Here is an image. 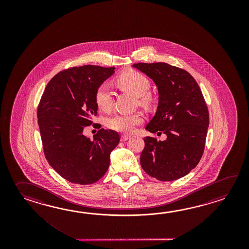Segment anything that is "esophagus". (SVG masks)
<instances>
[{"mask_svg": "<svg viewBox=\"0 0 249 249\" xmlns=\"http://www.w3.org/2000/svg\"><path fill=\"white\" fill-rule=\"evenodd\" d=\"M131 138V136L130 135H127V134H124V135H122L121 136V142H125V141H127L128 139H130Z\"/></svg>", "mask_w": 249, "mask_h": 249, "instance_id": "obj_1", "label": "esophagus"}]
</instances>
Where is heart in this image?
Segmentation results:
<instances>
[{
  "instance_id": "1",
  "label": "heart",
  "mask_w": 249,
  "mask_h": 249,
  "mask_svg": "<svg viewBox=\"0 0 249 249\" xmlns=\"http://www.w3.org/2000/svg\"><path fill=\"white\" fill-rule=\"evenodd\" d=\"M114 84L121 90L139 98L142 105L149 106L153 101L152 95L148 92L150 87L149 80L146 75L138 71L132 69L124 70L114 80ZM95 102L97 107L103 111H107L111 108L113 95L107 85H101L96 90ZM142 121V117L139 114H119L109 117L107 124L110 129L117 132H132L135 126L141 124Z\"/></svg>"
}]
</instances>
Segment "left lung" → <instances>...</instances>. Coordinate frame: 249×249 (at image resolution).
<instances>
[{
	"mask_svg": "<svg viewBox=\"0 0 249 249\" xmlns=\"http://www.w3.org/2000/svg\"><path fill=\"white\" fill-rule=\"evenodd\" d=\"M132 67L153 80L159 91L157 111L145 129L166 134L163 142L144 138L141 165L158 180L180 179L196 167L205 148L209 114L201 90L190 73L169 64Z\"/></svg>",
	"mask_w": 249,
	"mask_h": 249,
	"instance_id": "8db88e82",
	"label": "left lung"
}]
</instances>
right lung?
Instances as JSON below:
<instances>
[{"label":"right lung","instance_id":"add662e5","mask_svg":"<svg viewBox=\"0 0 249 249\" xmlns=\"http://www.w3.org/2000/svg\"><path fill=\"white\" fill-rule=\"evenodd\" d=\"M114 73V67L92 65L64 70L48 83L41 98L38 125L45 158L72 183L86 185L100 180L120 141L113 130L101 129L93 139L84 135L97 115L96 90Z\"/></svg>","mask_w":249,"mask_h":249}]
</instances>
